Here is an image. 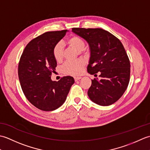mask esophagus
Here are the masks:
<instances>
[{"label": "esophagus", "mask_w": 150, "mask_h": 150, "mask_svg": "<svg viewBox=\"0 0 150 150\" xmlns=\"http://www.w3.org/2000/svg\"><path fill=\"white\" fill-rule=\"evenodd\" d=\"M81 79V77H74V79H75V81H79V80H80Z\"/></svg>", "instance_id": "obj_1"}]
</instances>
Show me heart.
Segmentation results:
<instances>
[{
  "label": "heart",
  "mask_w": 150,
  "mask_h": 150,
  "mask_svg": "<svg viewBox=\"0 0 150 150\" xmlns=\"http://www.w3.org/2000/svg\"><path fill=\"white\" fill-rule=\"evenodd\" d=\"M66 43L72 48L80 52L83 50L85 46L84 41L77 36H71L66 40ZM53 55L57 62L61 61L63 58L62 45L60 42L57 43L53 48ZM83 60L79 59L74 61L66 62L62 67V70L66 74L71 75H80L84 66Z\"/></svg>",
  "instance_id": "b5f03b06"
}]
</instances>
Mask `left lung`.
Segmentation results:
<instances>
[{
    "instance_id": "left-lung-1",
    "label": "left lung",
    "mask_w": 150,
    "mask_h": 150,
    "mask_svg": "<svg viewBox=\"0 0 150 150\" xmlns=\"http://www.w3.org/2000/svg\"><path fill=\"white\" fill-rule=\"evenodd\" d=\"M72 31L88 42L90 57L88 72L100 80H91L88 95L91 101L100 106L113 104L122 96L130 77V62L120 41L101 28H72Z\"/></svg>"
}]
</instances>
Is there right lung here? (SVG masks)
I'll return each instance as SVG.
<instances>
[{
	"label": "right lung",
	"instance_id": "add662e5",
	"mask_svg": "<svg viewBox=\"0 0 150 150\" xmlns=\"http://www.w3.org/2000/svg\"><path fill=\"white\" fill-rule=\"evenodd\" d=\"M68 31H48L35 38L27 44L19 61L18 75L22 91L40 110L53 111L61 106L75 82L70 76L59 81L51 79L57 67L53 48Z\"/></svg>",
	"mask_w": 150,
	"mask_h": 150
}]
</instances>
